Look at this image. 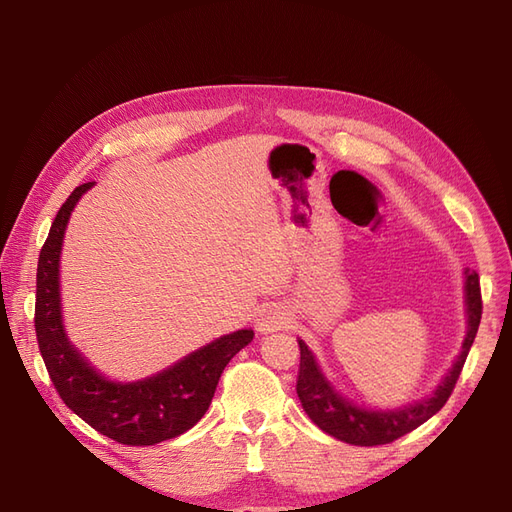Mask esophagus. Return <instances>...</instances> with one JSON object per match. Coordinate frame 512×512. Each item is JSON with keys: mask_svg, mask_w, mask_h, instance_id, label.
Returning <instances> with one entry per match:
<instances>
[{"mask_svg": "<svg viewBox=\"0 0 512 512\" xmlns=\"http://www.w3.org/2000/svg\"><path fill=\"white\" fill-rule=\"evenodd\" d=\"M256 331L258 333H273L286 327L288 316L280 305H262L256 312Z\"/></svg>", "mask_w": 512, "mask_h": 512, "instance_id": "1", "label": "esophagus"}]
</instances>
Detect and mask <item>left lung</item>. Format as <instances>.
Segmentation results:
<instances>
[{"mask_svg": "<svg viewBox=\"0 0 512 512\" xmlns=\"http://www.w3.org/2000/svg\"><path fill=\"white\" fill-rule=\"evenodd\" d=\"M463 305H466V337L461 342V350L453 365L446 369V374L427 397L412 401V404L399 408H365L354 404L352 399L339 393L335 384L324 374L316 354L307 348L303 339H297L301 350V369L297 380V395L305 414L312 418L324 433H329L335 440H342L354 446H378L389 444L401 436H406L418 425L440 412L451 397L455 382L461 374L466 356L474 344V337L483 314L480 303V286L478 273L466 269L463 271Z\"/></svg>", "mask_w": 512, "mask_h": 512, "instance_id": "left-lung-1", "label": "left lung"}]
</instances>
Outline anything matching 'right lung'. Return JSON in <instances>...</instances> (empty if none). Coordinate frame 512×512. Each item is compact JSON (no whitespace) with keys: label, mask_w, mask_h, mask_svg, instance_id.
I'll return each instance as SVG.
<instances>
[{"label":"right lung","mask_w":512,"mask_h":512,"mask_svg":"<svg viewBox=\"0 0 512 512\" xmlns=\"http://www.w3.org/2000/svg\"><path fill=\"white\" fill-rule=\"evenodd\" d=\"M94 188H76L49 230L38 258L36 337L46 371L64 404L102 436L128 446H151L181 436L205 416L228 361L254 339L252 329L213 339L177 363L141 380L106 378L74 348L61 309L59 260L70 215L81 196Z\"/></svg>","instance_id":"1"}]
</instances>
